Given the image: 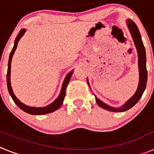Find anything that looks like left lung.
Returning <instances> with one entry per match:
<instances>
[{
    "mask_svg": "<svg viewBox=\"0 0 154 154\" xmlns=\"http://www.w3.org/2000/svg\"><path fill=\"white\" fill-rule=\"evenodd\" d=\"M127 26L130 31V34L133 38V42L135 44L136 48H137V53H138V66H139V73H140V81H139V85L137 90L136 91L135 94L130 98L123 106H122L119 108H114V107L110 106L109 105L106 104L103 102H102L100 99H98L96 96V101L97 104L101 108L104 109L109 110L111 112H124L126 110L130 109V108L135 106L137 102L140 100V99L142 96L144 90L146 89V82H147V70H146V51L143 44L142 38H141L140 33L137 28V24L133 22L132 20L128 19L126 21ZM87 82L89 85V81L87 79Z\"/></svg>",
    "mask_w": 154,
    "mask_h": 154,
    "instance_id": "left-lung-1",
    "label": "left lung"
}]
</instances>
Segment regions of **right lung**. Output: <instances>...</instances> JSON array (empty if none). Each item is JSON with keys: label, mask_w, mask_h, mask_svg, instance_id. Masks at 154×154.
Segmentation results:
<instances>
[{"label": "right lung", "mask_w": 154, "mask_h": 154, "mask_svg": "<svg viewBox=\"0 0 154 154\" xmlns=\"http://www.w3.org/2000/svg\"><path fill=\"white\" fill-rule=\"evenodd\" d=\"M25 31H26V29H21V31H20V32H19L18 35H17V36L16 37L15 41H14V48H12L11 51L10 53V56H9V60H8V73H7V85H8V92L10 93L11 96L14 102L17 106L21 109V110H23L24 112H27V113L28 114H31V115H43V114L50 113V112H54V111H55V110L58 109L62 105V103H63L64 98H65V96L66 87H67L68 84H69V80H70L71 77H72L73 71L70 72L66 75V77H65V80H64L63 82V84H62V89H61L59 96H58V97L55 99V101L53 102L52 103H51L50 105H48V106L45 107H31L26 106V105H24V103H21V102L15 96L13 90H12L11 85V59L12 57H13L14 53L15 51L16 48H17V43H18L20 38H21V37L24 35V34L25 33Z\"/></svg>", "instance_id": "1"}]
</instances>
